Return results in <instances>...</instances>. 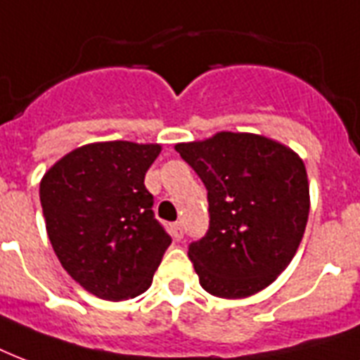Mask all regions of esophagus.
<instances>
[{
	"mask_svg": "<svg viewBox=\"0 0 360 360\" xmlns=\"http://www.w3.org/2000/svg\"><path fill=\"white\" fill-rule=\"evenodd\" d=\"M171 235L174 240H180V238H182L184 229H182V224H180V221H176V224L171 225Z\"/></svg>",
	"mask_w": 360,
	"mask_h": 360,
	"instance_id": "obj_1",
	"label": "esophagus"
}]
</instances>
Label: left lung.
I'll return each instance as SVG.
<instances>
[{
  "label": "left lung",
  "instance_id": "8db88e82",
  "mask_svg": "<svg viewBox=\"0 0 360 360\" xmlns=\"http://www.w3.org/2000/svg\"><path fill=\"white\" fill-rule=\"evenodd\" d=\"M208 191L210 227L189 244L200 285L244 299L291 263L310 214L306 167L293 150L253 133L221 131L174 146Z\"/></svg>",
  "mask_w": 360,
  "mask_h": 360
}]
</instances>
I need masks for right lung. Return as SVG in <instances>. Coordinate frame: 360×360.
Returning a JSON list of instances; mask_svg holds the SVG:
<instances>
[{
	"label": "right lung",
	"instance_id": "1",
	"mask_svg": "<svg viewBox=\"0 0 360 360\" xmlns=\"http://www.w3.org/2000/svg\"><path fill=\"white\" fill-rule=\"evenodd\" d=\"M160 152V144L94 142L63 155L41 180L54 253L67 274L99 299L144 293L171 246L144 186Z\"/></svg>",
	"mask_w": 360,
	"mask_h": 360
}]
</instances>
